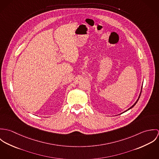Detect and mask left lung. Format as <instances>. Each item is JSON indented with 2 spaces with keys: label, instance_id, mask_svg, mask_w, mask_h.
Masks as SVG:
<instances>
[{
  "label": "left lung",
  "instance_id": "obj_1",
  "mask_svg": "<svg viewBox=\"0 0 159 159\" xmlns=\"http://www.w3.org/2000/svg\"><path fill=\"white\" fill-rule=\"evenodd\" d=\"M141 92H140V95H139V97H138V100H136V102H135V103H134V105H132V107H130V108H129V109H128V110H126V111H128V110H130V109H131V108H133V107H134V106H135V105H136V103H137V102H138V100H139V97H140V95H141Z\"/></svg>",
  "mask_w": 159,
  "mask_h": 159
}]
</instances>
